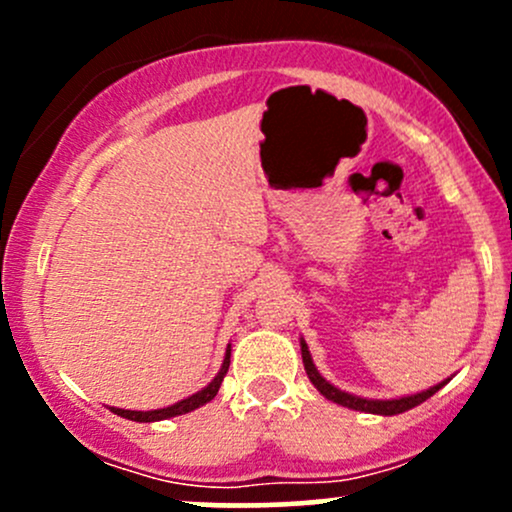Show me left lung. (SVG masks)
Returning a JSON list of instances; mask_svg holds the SVG:
<instances>
[{"instance_id":"8db88e82","label":"left lung","mask_w":512,"mask_h":512,"mask_svg":"<svg viewBox=\"0 0 512 512\" xmlns=\"http://www.w3.org/2000/svg\"><path fill=\"white\" fill-rule=\"evenodd\" d=\"M301 354H303V366H305V373H308L310 383L317 387V392L320 395H325L327 399H332L334 404H342V407H349V409H356V411H366V414H380V416H395V414H402V411H409L414 407H419L421 402H426L428 397H433L436 392L443 387L448 380H443V383L433 385L431 390H424V392H416V395H409V397H399V399H366V397H356V395H349V392L339 390V387H334L332 383H327L325 378H322L320 373H317L313 358H310V351H308V344L301 339Z\"/></svg>"}]
</instances>
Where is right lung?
I'll use <instances>...</instances> for the list:
<instances>
[{
  "instance_id": "add662e5",
  "label": "right lung",
  "mask_w": 512,
  "mask_h": 512,
  "mask_svg": "<svg viewBox=\"0 0 512 512\" xmlns=\"http://www.w3.org/2000/svg\"><path fill=\"white\" fill-rule=\"evenodd\" d=\"M228 366H231V344H228L226 349V356H223V363H221V370L216 373V378L211 380L207 387H202V390L195 392L192 397L187 399H180V402L170 404L166 409H154V411H132V409H117V407H110V411L117 416H122V419H129V421H139V424H151V421H163V419H170V416H180V414H187V411H195L199 407H204V404L211 402V399L216 397V392H219V387L223 383V375L228 373Z\"/></svg>"
}]
</instances>
